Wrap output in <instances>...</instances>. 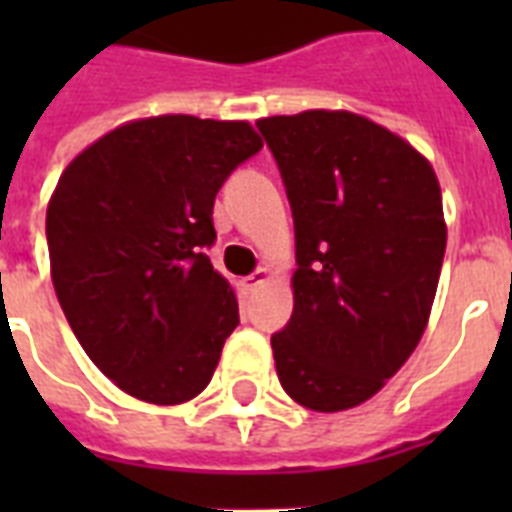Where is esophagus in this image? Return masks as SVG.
<instances>
[{
  "mask_svg": "<svg viewBox=\"0 0 512 512\" xmlns=\"http://www.w3.org/2000/svg\"><path fill=\"white\" fill-rule=\"evenodd\" d=\"M265 279H268V271H265V268H257L252 276L241 279V292H244V295H252V292H257V289L263 287Z\"/></svg>",
  "mask_w": 512,
  "mask_h": 512,
  "instance_id": "obj_1",
  "label": "esophagus"
}]
</instances>
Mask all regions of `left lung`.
Wrapping results in <instances>:
<instances>
[{
    "label": "left lung",
    "instance_id": "8db88e82",
    "mask_svg": "<svg viewBox=\"0 0 512 512\" xmlns=\"http://www.w3.org/2000/svg\"><path fill=\"white\" fill-rule=\"evenodd\" d=\"M295 220V308L271 337L281 388L313 412L372 398L417 348L446 249L436 172L348 111L260 119Z\"/></svg>",
    "mask_w": 512,
    "mask_h": 512
}]
</instances>
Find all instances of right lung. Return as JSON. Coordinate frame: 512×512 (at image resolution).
<instances>
[{
    "label": "right lung",
    "instance_id": "obj_1",
    "mask_svg": "<svg viewBox=\"0 0 512 512\" xmlns=\"http://www.w3.org/2000/svg\"><path fill=\"white\" fill-rule=\"evenodd\" d=\"M263 148L247 122L154 116L108 132L60 175L47 207L52 284L84 353L124 393L183 404L239 327L212 268V207Z\"/></svg>",
    "mask_w": 512,
    "mask_h": 512
}]
</instances>
